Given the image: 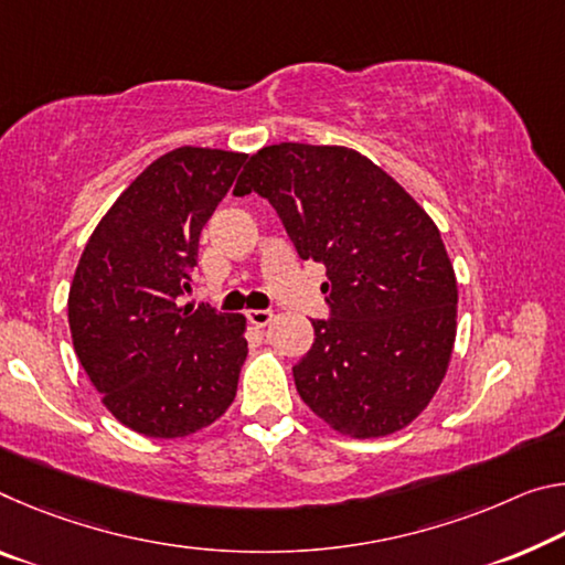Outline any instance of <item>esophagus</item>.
Returning <instances> with one entry per match:
<instances>
[{
  "instance_id": "esophagus-1",
  "label": "esophagus",
  "mask_w": 565,
  "mask_h": 565,
  "mask_svg": "<svg viewBox=\"0 0 565 565\" xmlns=\"http://www.w3.org/2000/svg\"><path fill=\"white\" fill-rule=\"evenodd\" d=\"M246 317H248V321H250V324H254L256 329H264L266 324H271L274 311H268V309H250Z\"/></svg>"
}]
</instances>
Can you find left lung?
<instances>
[{
  "instance_id": "1",
  "label": "left lung",
  "mask_w": 565,
  "mask_h": 565,
  "mask_svg": "<svg viewBox=\"0 0 565 565\" xmlns=\"http://www.w3.org/2000/svg\"><path fill=\"white\" fill-rule=\"evenodd\" d=\"M274 205L301 258L324 264L331 319L294 366L299 397L354 440L419 417L450 366L458 279L440 231L395 178L344 146L279 142L248 158L234 195Z\"/></svg>"
}]
</instances>
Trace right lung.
Returning <instances> with one entry per match:
<instances>
[{
    "mask_svg": "<svg viewBox=\"0 0 565 565\" xmlns=\"http://www.w3.org/2000/svg\"><path fill=\"white\" fill-rule=\"evenodd\" d=\"M246 153L183 146L153 160L97 223L67 297L77 360L107 412L173 440L231 407L246 317L178 307L199 238Z\"/></svg>",
    "mask_w": 565,
    "mask_h": 565,
    "instance_id": "obj_1",
    "label": "right lung"
}]
</instances>
